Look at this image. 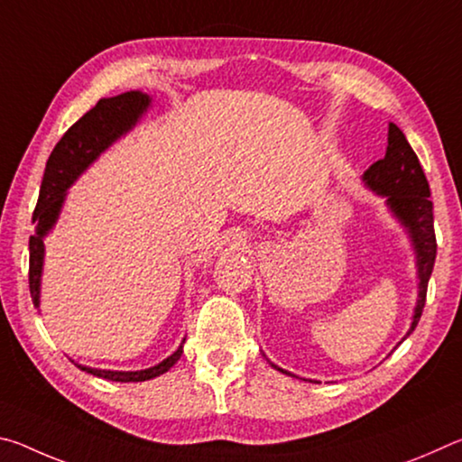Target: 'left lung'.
Wrapping results in <instances>:
<instances>
[{"instance_id": "1", "label": "left lung", "mask_w": 462, "mask_h": 462, "mask_svg": "<svg viewBox=\"0 0 462 462\" xmlns=\"http://www.w3.org/2000/svg\"><path fill=\"white\" fill-rule=\"evenodd\" d=\"M361 179L366 189L379 195V198H385L389 214L395 217L397 224H400L405 234H408L413 254H416L418 300L416 308H413L410 330L405 332L402 338L403 342L413 330H416L421 310H424L428 281L430 275H432L436 261V234L428 179L424 175V171H421L416 152L411 151L410 143L405 140V134L393 122L389 124L385 156H383L381 161L373 162V165L365 171ZM267 363L279 373L291 374L289 371L281 369V366L273 365L269 358ZM291 377H295V374H291Z\"/></svg>"}]
</instances>
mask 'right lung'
<instances>
[{
    "instance_id": "right-lung-1",
    "label": "right lung",
    "mask_w": 462,
    "mask_h": 462,
    "mask_svg": "<svg viewBox=\"0 0 462 462\" xmlns=\"http://www.w3.org/2000/svg\"><path fill=\"white\" fill-rule=\"evenodd\" d=\"M152 97L143 91H126L114 97L99 99L96 107H91L83 118L77 120L65 136L59 140L54 151L46 162L41 195L32 216L34 236H30V295H32L34 308L41 311V289H42V271H44V238L52 232L59 222V216L65 206L69 187L104 154L116 140L126 136L136 126L140 118L148 112ZM185 338L179 344L173 355L165 361L140 371H107L93 369L81 363H75L77 369L118 383H138L159 377L167 373L183 355Z\"/></svg>"
}]
</instances>
